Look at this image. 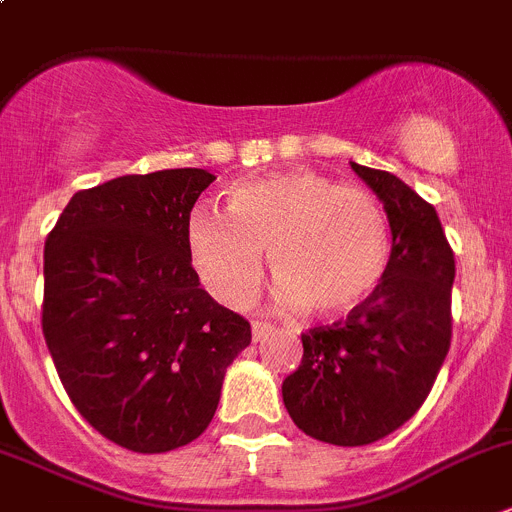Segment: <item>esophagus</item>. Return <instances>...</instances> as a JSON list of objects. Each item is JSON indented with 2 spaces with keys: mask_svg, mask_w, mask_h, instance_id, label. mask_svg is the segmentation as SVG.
<instances>
[{
  "mask_svg": "<svg viewBox=\"0 0 512 512\" xmlns=\"http://www.w3.org/2000/svg\"><path fill=\"white\" fill-rule=\"evenodd\" d=\"M272 333V326H267V323L262 321H252V341H262V338H267Z\"/></svg>",
  "mask_w": 512,
  "mask_h": 512,
  "instance_id": "34e87169",
  "label": "esophagus"
}]
</instances>
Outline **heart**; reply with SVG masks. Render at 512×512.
Segmentation results:
<instances>
[{
	"instance_id": "b5f03b06",
	"label": "heart",
	"mask_w": 512,
	"mask_h": 512,
	"mask_svg": "<svg viewBox=\"0 0 512 512\" xmlns=\"http://www.w3.org/2000/svg\"><path fill=\"white\" fill-rule=\"evenodd\" d=\"M186 247L209 293L227 308L252 303L265 255L278 278L275 303L341 318L371 300L391 260V224L371 191L310 169L242 181L229 214L199 204Z\"/></svg>"
}]
</instances>
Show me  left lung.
Returning a JSON list of instances; mask_svg holds the SVG:
<instances>
[{"label":"left lung","instance_id":"obj_1","mask_svg":"<svg viewBox=\"0 0 512 512\" xmlns=\"http://www.w3.org/2000/svg\"><path fill=\"white\" fill-rule=\"evenodd\" d=\"M391 224V260L366 305L303 333L283 381L290 419L338 447L384 439L417 414L450 351L455 255L437 212L389 171L351 161Z\"/></svg>","mask_w":512,"mask_h":512}]
</instances>
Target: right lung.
<instances>
[{"mask_svg": "<svg viewBox=\"0 0 512 512\" xmlns=\"http://www.w3.org/2000/svg\"><path fill=\"white\" fill-rule=\"evenodd\" d=\"M204 169L78 191L45 242L42 333L85 422L141 455L194 442L217 412L250 323L199 285L186 219Z\"/></svg>", "mask_w": 512, "mask_h": 512, "instance_id": "right-lung-1", "label": "right lung"}]
</instances>
